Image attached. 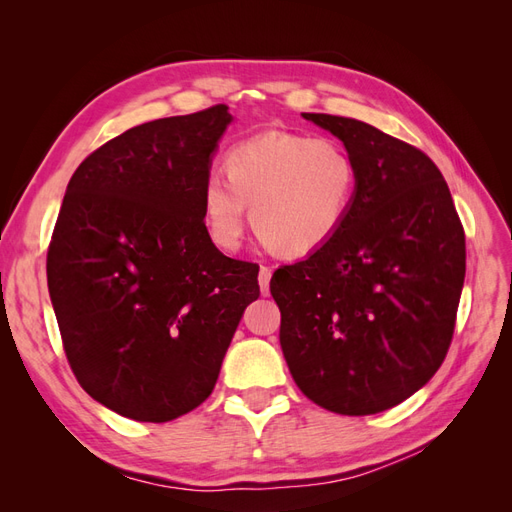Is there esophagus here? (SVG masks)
Returning a JSON list of instances; mask_svg holds the SVG:
<instances>
[{"mask_svg":"<svg viewBox=\"0 0 512 512\" xmlns=\"http://www.w3.org/2000/svg\"><path fill=\"white\" fill-rule=\"evenodd\" d=\"M271 269L269 267H260L258 271V284H260V292L269 294V282H271Z\"/></svg>","mask_w":512,"mask_h":512,"instance_id":"esophagus-1","label":"esophagus"}]
</instances>
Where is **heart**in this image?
I'll return each instance as SVG.
<instances>
[{
	"mask_svg": "<svg viewBox=\"0 0 512 512\" xmlns=\"http://www.w3.org/2000/svg\"><path fill=\"white\" fill-rule=\"evenodd\" d=\"M350 153L331 138L271 130L228 151L226 175L211 170L203 183V222L220 250H237L252 226L288 256L327 245L348 218L356 192Z\"/></svg>",
	"mask_w": 512,
	"mask_h": 512,
	"instance_id": "1",
	"label": "heart"
}]
</instances>
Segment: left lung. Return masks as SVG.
I'll return each mask as SVG.
<instances>
[{"label":"left lung","mask_w":512,"mask_h":512,"mask_svg":"<svg viewBox=\"0 0 512 512\" xmlns=\"http://www.w3.org/2000/svg\"><path fill=\"white\" fill-rule=\"evenodd\" d=\"M344 143L356 192L337 235L271 277L290 374L324 410H389L431 380L451 346L466 235L421 149L350 117L301 113Z\"/></svg>","instance_id":"obj_1"}]
</instances>
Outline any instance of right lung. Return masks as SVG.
I'll return each instance as SVG.
<instances>
[{
    "mask_svg": "<svg viewBox=\"0 0 512 512\" xmlns=\"http://www.w3.org/2000/svg\"><path fill=\"white\" fill-rule=\"evenodd\" d=\"M226 104L143 123L72 175L46 254L68 363L102 406L166 423L211 395L258 265L224 256L203 222V183Z\"/></svg>",
    "mask_w": 512,
    "mask_h": 512,
    "instance_id": "1",
    "label": "right lung"
}]
</instances>
